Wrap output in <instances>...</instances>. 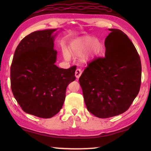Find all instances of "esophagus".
<instances>
[{
	"mask_svg": "<svg viewBox=\"0 0 151 151\" xmlns=\"http://www.w3.org/2000/svg\"><path fill=\"white\" fill-rule=\"evenodd\" d=\"M81 74H82V70L80 69V68H77V69H76V71H75V76H76V77L77 78H78L81 76Z\"/></svg>",
	"mask_w": 151,
	"mask_h": 151,
	"instance_id": "34e87169",
	"label": "esophagus"
}]
</instances>
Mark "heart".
Returning a JSON list of instances; mask_svg holds the SVG:
<instances>
[{
  "label": "heart",
  "instance_id": "heart-1",
  "mask_svg": "<svg viewBox=\"0 0 151 151\" xmlns=\"http://www.w3.org/2000/svg\"><path fill=\"white\" fill-rule=\"evenodd\" d=\"M103 49V45L99 40L89 36L77 38L70 43L68 51L63 50V55L66 60H70V55L80 56L83 62H86L99 55Z\"/></svg>",
  "mask_w": 151,
  "mask_h": 151
}]
</instances>
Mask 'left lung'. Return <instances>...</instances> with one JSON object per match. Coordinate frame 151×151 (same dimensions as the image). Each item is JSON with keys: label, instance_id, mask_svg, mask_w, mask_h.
I'll return each instance as SVG.
<instances>
[{"label": "left lung", "instance_id": "8db88e82", "mask_svg": "<svg viewBox=\"0 0 151 151\" xmlns=\"http://www.w3.org/2000/svg\"><path fill=\"white\" fill-rule=\"evenodd\" d=\"M109 30L105 57L89 63L79 78L88 111L103 119L127 111L141 83V62L133 43L122 30Z\"/></svg>", "mask_w": 151, "mask_h": 151}]
</instances>
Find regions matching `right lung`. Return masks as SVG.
<instances>
[{
    "label": "right lung",
    "instance_id": "add662e5",
    "mask_svg": "<svg viewBox=\"0 0 151 151\" xmlns=\"http://www.w3.org/2000/svg\"><path fill=\"white\" fill-rule=\"evenodd\" d=\"M57 29L38 30L25 37L15 50L11 67L12 92L28 114L51 118L62 109L66 89L75 80L76 66L68 69L55 65L54 40Z\"/></svg>",
    "mask_w": 151,
    "mask_h": 151
}]
</instances>
